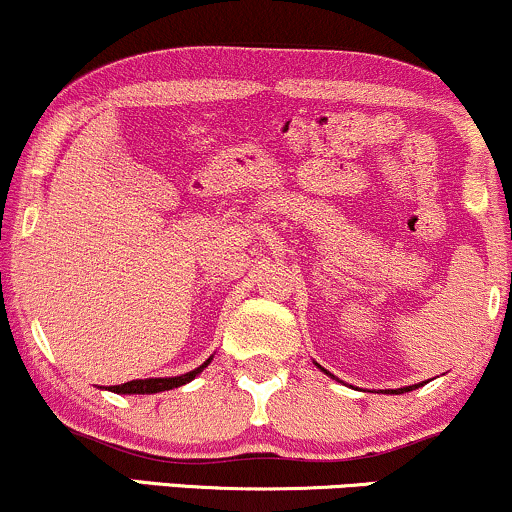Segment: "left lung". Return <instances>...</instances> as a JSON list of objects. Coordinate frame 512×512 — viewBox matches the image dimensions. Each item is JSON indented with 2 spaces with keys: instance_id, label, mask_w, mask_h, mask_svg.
I'll list each match as a JSON object with an SVG mask.
<instances>
[{
  "instance_id": "1",
  "label": "left lung",
  "mask_w": 512,
  "mask_h": 512,
  "mask_svg": "<svg viewBox=\"0 0 512 512\" xmlns=\"http://www.w3.org/2000/svg\"><path fill=\"white\" fill-rule=\"evenodd\" d=\"M424 383H419V385H409V387H399V390H392V395H404V392H411V390H416V387H421Z\"/></svg>"
}]
</instances>
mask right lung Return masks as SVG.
<instances>
[{"label":"right lung","instance_id":"add662e5","mask_svg":"<svg viewBox=\"0 0 512 512\" xmlns=\"http://www.w3.org/2000/svg\"><path fill=\"white\" fill-rule=\"evenodd\" d=\"M209 363H211V358L209 361H204L199 368L190 370V373H185V375H175V378L129 380V383H122V385H110L108 390L117 392V395H154V392H166V390H173V387H180V385L190 383V380H195L197 375L209 366Z\"/></svg>","mask_w":512,"mask_h":512}]
</instances>
